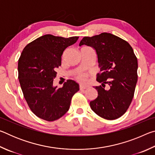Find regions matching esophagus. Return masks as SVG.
<instances>
[{
  "label": "esophagus",
  "instance_id": "obj_1",
  "mask_svg": "<svg viewBox=\"0 0 155 155\" xmlns=\"http://www.w3.org/2000/svg\"><path fill=\"white\" fill-rule=\"evenodd\" d=\"M86 88H87V86H84V85H80V86H79V89H80V90H85Z\"/></svg>",
  "mask_w": 155,
  "mask_h": 155
}]
</instances>
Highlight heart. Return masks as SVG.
<instances>
[{
	"label": "heart",
	"mask_w": 155,
	"mask_h": 155,
	"mask_svg": "<svg viewBox=\"0 0 155 155\" xmlns=\"http://www.w3.org/2000/svg\"><path fill=\"white\" fill-rule=\"evenodd\" d=\"M87 75L85 74H83V73H79L77 75V79L81 83H85L87 81Z\"/></svg>",
	"instance_id": "obj_1"
}]
</instances>
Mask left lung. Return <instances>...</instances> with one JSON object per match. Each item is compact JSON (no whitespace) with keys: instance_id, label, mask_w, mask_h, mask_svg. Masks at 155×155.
Segmentation results:
<instances>
[{"instance_id":"1","label":"left lung","mask_w":155,"mask_h":155,"mask_svg":"<svg viewBox=\"0 0 155 155\" xmlns=\"http://www.w3.org/2000/svg\"><path fill=\"white\" fill-rule=\"evenodd\" d=\"M82 45L96 51L101 72L96 81L101 85L94 87L98 97L90 103L91 109L103 118H119L130 106L137 81V59L133 49L127 41L108 33L84 37L79 44Z\"/></svg>"}]
</instances>
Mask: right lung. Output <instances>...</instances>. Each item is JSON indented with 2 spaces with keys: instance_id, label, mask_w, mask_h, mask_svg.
Here are the masks:
<instances>
[{
  "instance_id": "obj_1",
  "label": "right lung",
  "mask_w": 155,
  "mask_h": 155,
  "mask_svg": "<svg viewBox=\"0 0 155 155\" xmlns=\"http://www.w3.org/2000/svg\"><path fill=\"white\" fill-rule=\"evenodd\" d=\"M78 38L47 34L27 44L21 53L18 68L21 89L29 108L41 119L51 122L61 117L79 90L73 80H68L60 88L53 85L64 51Z\"/></svg>"
}]
</instances>
